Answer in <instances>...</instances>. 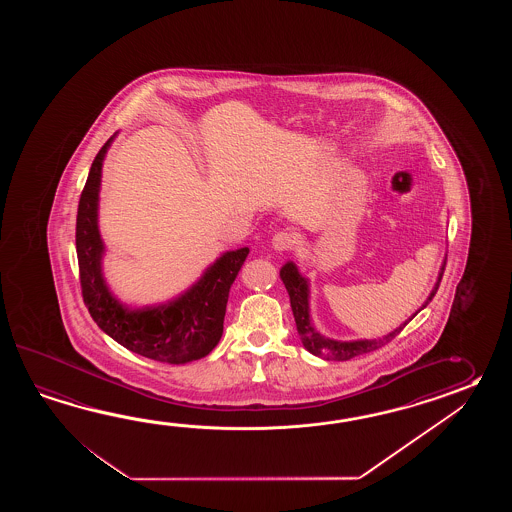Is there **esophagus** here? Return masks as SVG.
Returning <instances> with one entry per match:
<instances>
[{
  "label": "esophagus",
  "mask_w": 512,
  "mask_h": 512,
  "mask_svg": "<svg viewBox=\"0 0 512 512\" xmlns=\"http://www.w3.org/2000/svg\"><path fill=\"white\" fill-rule=\"evenodd\" d=\"M271 243L274 251H291L294 245H296V236H294L293 232H289V230H280V232H276L272 236Z\"/></svg>",
  "instance_id": "obj_1"
}]
</instances>
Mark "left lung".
<instances>
[{
  "label": "left lung",
  "mask_w": 512,
  "mask_h": 512,
  "mask_svg": "<svg viewBox=\"0 0 512 512\" xmlns=\"http://www.w3.org/2000/svg\"><path fill=\"white\" fill-rule=\"evenodd\" d=\"M443 272H445V265H443V269H441V274H439V278H437V283H435L434 289H432V293L430 296L426 298L425 304L421 309H425L426 305L432 302V298H434L435 293H437V289H439V283H441V278H443ZM280 276H282L283 283H285V289H287V293H289V298H291V307H293V315L294 322H296V329H298V335H300V340H302V344H304V348L309 351V353H313L316 357H322V359L326 360H349L355 359V357H359V355H364V353H370V351H375V349L382 348L384 344H388V342H392L393 338L397 337L401 331H403V327L414 318L417 313H415L406 324H403L401 327H397L395 331H392L390 335H386V337L375 338V340H353V342H338V340H331V338L322 337L318 331H316L313 324H311V320H309V289H307V282H305V278L300 276V272L296 269V265H294L293 261H289V263H285L282 267V271H280Z\"/></svg>",
  "instance_id": "obj_1"
}]
</instances>
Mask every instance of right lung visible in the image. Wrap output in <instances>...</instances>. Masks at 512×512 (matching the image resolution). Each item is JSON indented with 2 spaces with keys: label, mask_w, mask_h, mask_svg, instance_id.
Returning <instances> with one entry per match:
<instances>
[{
  "label": "right lung",
  "mask_w": 512,
  "mask_h": 512,
  "mask_svg": "<svg viewBox=\"0 0 512 512\" xmlns=\"http://www.w3.org/2000/svg\"><path fill=\"white\" fill-rule=\"evenodd\" d=\"M111 141L113 137L97 153L78 201L77 258L84 304L104 333L137 355L166 364L203 359L223 335L230 285L247 260L249 249L225 252L188 293L170 304L142 311L120 305L102 278L104 245L97 225L102 161Z\"/></svg>",
  "instance_id": "1"
}]
</instances>
